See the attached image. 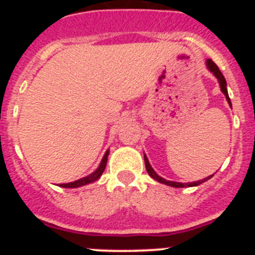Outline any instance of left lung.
<instances>
[{"label":"left lung","instance_id":"1","mask_svg":"<svg viewBox=\"0 0 255 255\" xmlns=\"http://www.w3.org/2000/svg\"><path fill=\"white\" fill-rule=\"evenodd\" d=\"M207 66H208V69L211 70L212 73H213V75H215L216 78L218 79V82H220V85H221V91L224 92V94H225V96H226V100L229 101L230 106H231V101H230L229 93H227V88H226L227 83H226V79L224 78V75H222V73H221V71H220V69H218V66H217V65H216L215 62H213V61H212V60H207ZM144 162H145V168H147V171H148V173H149V176H150V177H153V179L157 180V181L162 182V184H166V185L173 186V188H186V186H197V185H200L202 182L207 181V180H209L212 176H213V175H211V176L206 177V179H203V180H198V181H194V182H188V184H181V182L168 181V180L162 179L161 176H158V175H157V173H155L154 171H153V168L150 167L149 162H148V159H147V157H145V155H144Z\"/></svg>","mask_w":255,"mask_h":255}]
</instances>
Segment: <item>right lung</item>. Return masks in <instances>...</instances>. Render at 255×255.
<instances>
[{"label": "right lung", "mask_w": 255, "mask_h": 255, "mask_svg": "<svg viewBox=\"0 0 255 255\" xmlns=\"http://www.w3.org/2000/svg\"><path fill=\"white\" fill-rule=\"evenodd\" d=\"M107 157H108V150L106 152L105 157H103L102 162H101L100 167L97 168L96 171H94L93 173H91L89 176H85L83 177V179L80 180H76V181L74 182H69V184H61L60 186H62V188H79V186H83V185H87V184H89V182H93L96 181V180L100 179V176L103 173V171H105L106 168V163H107Z\"/></svg>", "instance_id": "add662e5"}]
</instances>
